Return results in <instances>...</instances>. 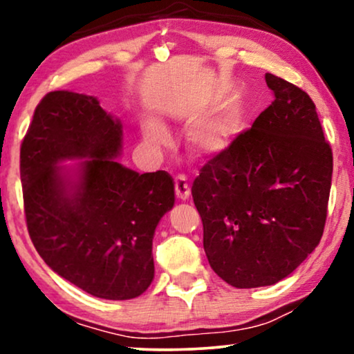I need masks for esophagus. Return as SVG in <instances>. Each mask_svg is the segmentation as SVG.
Returning a JSON list of instances; mask_svg holds the SVG:
<instances>
[{
  "instance_id": "1",
  "label": "esophagus",
  "mask_w": 354,
  "mask_h": 354,
  "mask_svg": "<svg viewBox=\"0 0 354 354\" xmlns=\"http://www.w3.org/2000/svg\"><path fill=\"white\" fill-rule=\"evenodd\" d=\"M174 183H176V196L178 200H188V196H190V185H188L185 176H177Z\"/></svg>"
}]
</instances>
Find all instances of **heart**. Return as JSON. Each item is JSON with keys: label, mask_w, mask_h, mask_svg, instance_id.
Wrapping results in <instances>:
<instances>
[{"label": "heart", "mask_w": 354, "mask_h": 354, "mask_svg": "<svg viewBox=\"0 0 354 354\" xmlns=\"http://www.w3.org/2000/svg\"><path fill=\"white\" fill-rule=\"evenodd\" d=\"M239 129L240 109L236 104L229 103L198 120L188 132V142L193 151L209 156L229 148ZM145 140L149 147L162 148L169 143V133L161 124L148 122L145 125Z\"/></svg>", "instance_id": "b5f03b06"}]
</instances>
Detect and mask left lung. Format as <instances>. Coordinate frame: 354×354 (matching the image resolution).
<instances>
[{"mask_svg":"<svg viewBox=\"0 0 354 354\" xmlns=\"http://www.w3.org/2000/svg\"><path fill=\"white\" fill-rule=\"evenodd\" d=\"M274 101L201 167L192 196L211 268L236 288L274 285L316 248L333 158L306 91L266 74Z\"/></svg>","mask_w":354,"mask_h":354,"instance_id":"obj_1","label":"left lung"}]
</instances>
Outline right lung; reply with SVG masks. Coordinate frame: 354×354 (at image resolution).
<instances>
[{"mask_svg":"<svg viewBox=\"0 0 354 354\" xmlns=\"http://www.w3.org/2000/svg\"><path fill=\"white\" fill-rule=\"evenodd\" d=\"M122 125L98 100L50 91L21 145L27 230L43 261L93 297L130 299L154 277L153 235L174 206L166 171L138 174L115 161ZM86 157L77 180L56 167Z\"/></svg>","mask_w":354,"mask_h":354,"instance_id":"1","label":"right lung"}]
</instances>
